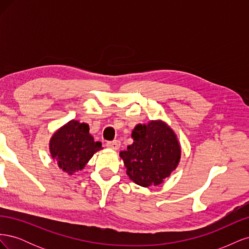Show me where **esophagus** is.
I'll use <instances>...</instances> for the list:
<instances>
[{
	"label": "esophagus",
	"instance_id": "34e87169",
	"mask_svg": "<svg viewBox=\"0 0 249 249\" xmlns=\"http://www.w3.org/2000/svg\"><path fill=\"white\" fill-rule=\"evenodd\" d=\"M107 146L113 150H117L120 147V141L118 140H113L107 142Z\"/></svg>",
	"mask_w": 249,
	"mask_h": 249
}]
</instances>
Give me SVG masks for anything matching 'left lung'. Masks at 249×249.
<instances>
[{"instance_id":"left-lung-1","label":"left lung","mask_w":249,"mask_h":249,"mask_svg":"<svg viewBox=\"0 0 249 249\" xmlns=\"http://www.w3.org/2000/svg\"><path fill=\"white\" fill-rule=\"evenodd\" d=\"M132 138L133 144L119 153L126 175L144 188L162 184L180 161L182 148L177 134L163 120L156 119L137 124Z\"/></svg>"}]
</instances>
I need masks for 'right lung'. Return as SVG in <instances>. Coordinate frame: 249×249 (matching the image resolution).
<instances>
[{
	"label": "right lung",
	"instance_id": "1",
	"mask_svg": "<svg viewBox=\"0 0 249 249\" xmlns=\"http://www.w3.org/2000/svg\"><path fill=\"white\" fill-rule=\"evenodd\" d=\"M49 148L58 167L72 176L84 169L92 156L103 147L100 141H94L87 124L71 119L52 135Z\"/></svg>",
	"mask_w": 249,
	"mask_h": 249
}]
</instances>
